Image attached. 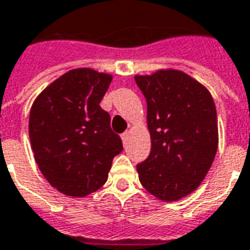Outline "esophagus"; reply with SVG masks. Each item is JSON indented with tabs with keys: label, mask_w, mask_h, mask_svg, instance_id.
<instances>
[{
	"label": "esophagus",
	"mask_w": 250,
	"mask_h": 250,
	"mask_svg": "<svg viewBox=\"0 0 250 250\" xmlns=\"http://www.w3.org/2000/svg\"><path fill=\"white\" fill-rule=\"evenodd\" d=\"M128 138H130V132H125V134H122V141H123V143H125V145H127Z\"/></svg>",
	"instance_id": "esophagus-1"
}]
</instances>
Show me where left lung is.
I'll return each instance as SVG.
<instances>
[{"mask_svg": "<svg viewBox=\"0 0 250 250\" xmlns=\"http://www.w3.org/2000/svg\"><path fill=\"white\" fill-rule=\"evenodd\" d=\"M147 102L151 152L136 166L147 191L179 201L204 181L218 148L214 100L208 88L178 69L136 75Z\"/></svg>", "mask_w": 250, "mask_h": 250, "instance_id": "obj_1", "label": "left lung"}]
</instances>
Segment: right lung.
Returning <instances> with one entry per match:
<instances>
[{
	"instance_id": "add662e5",
	"label": "right lung",
	"mask_w": 250,
	"mask_h": 250,
	"mask_svg": "<svg viewBox=\"0 0 250 250\" xmlns=\"http://www.w3.org/2000/svg\"><path fill=\"white\" fill-rule=\"evenodd\" d=\"M112 76L77 68L51 83L36 98L29 115L35 161L60 193L85 197L105 184L112 159L123 150L100 107Z\"/></svg>"
}]
</instances>
